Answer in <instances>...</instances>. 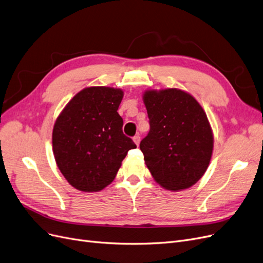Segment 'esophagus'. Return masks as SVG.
Here are the masks:
<instances>
[{"label":"esophagus","instance_id":"obj_1","mask_svg":"<svg viewBox=\"0 0 263 263\" xmlns=\"http://www.w3.org/2000/svg\"><path fill=\"white\" fill-rule=\"evenodd\" d=\"M133 141H134V143H135V144H137V145H139V144H140V141H141L140 135H139V134L134 135V137H133Z\"/></svg>","mask_w":263,"mask_h":263}]
</instances>
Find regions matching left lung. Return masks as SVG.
I'll return each mask as SVG.
<instances>
[{"label": "left lung", "mask_w": 263, "mask_h": 263, "mask_svg": "<svg viewBox=\"0 0 263 263\" xmlns=\"http://www.w3.org/2000/svg\"><path fill=\"white\" fill-rule=\"evenodd\" d=\"M149 132L140 143L155 181L168 190L190 188L206 172L213 133L204 110L177 88L146 90L143 95Z\"/></svg>", "instance_id": "obj_1"}]
</instances>
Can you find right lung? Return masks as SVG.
I'll use <instances>...</instances> for the list:
<instances>
[{
	"label": "right lung",
	"mask_w": 263,
	"mask_h": 263,
	"mask_svg": "<svg viewBox=\"0 0 263 263\" xmlns=\"http://www.w3.org/2000/svg\"><path fill=\"white\" fill-rule=\"evenodd\" d=\"M119 88L94 86L78 92L57 118L52 147L57 165L71 185L97 192L111 183L128 152L137 147L122 132Z\"/></svg>",
	"instance_id": "obj_1"
}]
</instances>
